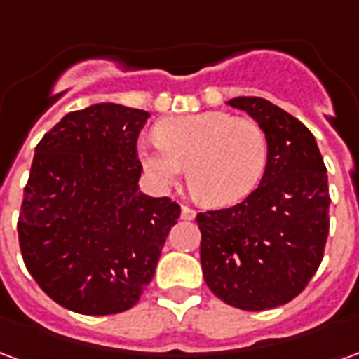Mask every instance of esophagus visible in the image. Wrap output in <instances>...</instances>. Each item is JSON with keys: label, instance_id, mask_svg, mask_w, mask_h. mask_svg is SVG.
<instances>
[{"label": "esophagus", "instance_id": "1", "mask_svg": "<svg viewBox=\"0 0 359 359\" xmlns=\"http://www.w3.org/2000/svg\"><path fill=\"white\" fill-rule=\"evenodd\" d=\"M180 217L184 219V221H192L196 217V211L192 208H188V205H182L180 208Z\"/></svg>", "mask_w": 359, "mask_h": 359}]
</instances>
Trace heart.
Masks as SVG:
<instances>
[{
	"label": "heart",
	"instance_id": "b5f03b06",
	"mask_svg": "<svg viewBox=\"0 0 359 359\" xmlns=\"http://www.w3.org/2000/svg\"><path fill=\"white\" fill-rule=\"evenodd\" d=\"M157 140H144L138 157L151 179L171 187L188 167L192 192L208 205H231L257 187L267 165V136L252 118L203 111L161 121Z\"/></svg>",
	"mask_w": 359,
	"mask_h": 359
}]
</instances>
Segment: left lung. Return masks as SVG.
Masks as SVG:
<instances>
[{
    "instance_id": "8db88e82",
    "label": "left lung",
    "mask_w": 359,
    "mask_h": 359,
    "mask_svg": "<svg viewBox=\"0 0 359 359\" xmlns=\"http://www.w3.org/2000/svg\"><path fill=\"white\" fill-rule=\"evenodd\" d=\"M264 128L267 165L259 187L226 210L198 213L205 285L246 311L277 308L308 286L329 236L327 167L313 134L264 97H234Z\"/></svg>"
}]
</instances>
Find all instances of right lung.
Segmentation results:
<instances>
[{
    "mask_svg": "<svg viewBox=\"0 0 359 359\" xmlns=\"http://www.w3.org/2000/svg\"><path fill=\"white\" fill-rule=\"evenodd\" d=\"M148 111L95 103L67 113L34 151L19 215L28 273L84 316L133 308L156 273L180 205L138 190Z\"/></svg>",
    "mask_w": 359,
    "mask_h": 359,
    "instance_id": "add662e5",
    "label": "right lung"
}]
</instances>
